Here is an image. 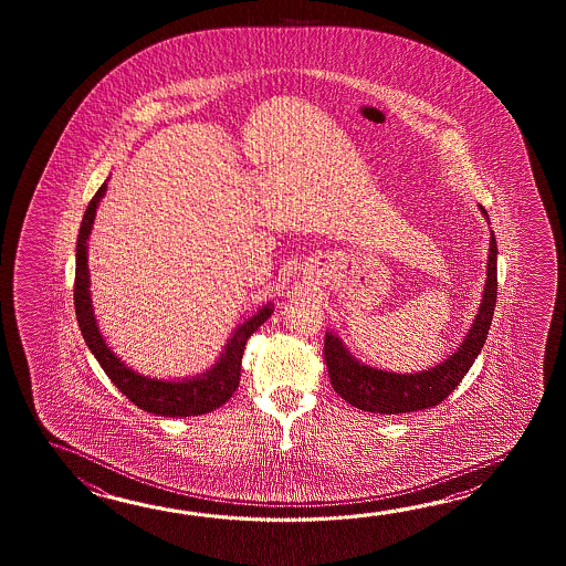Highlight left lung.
Segmentation results:
<instances>
[{"instance_id": "8db88e82", "label": "left lung", "mask_w": 566, "mask_h": 566, "mask_svg": "<svg viewBox=\"0 0 566 566\" xmlns=\"http://www.w3.org/2000/svg\"><path fill=\"white\" fill-rule=\"evenodd\" d=\"M481 214L490 222L488 212ZM490 254L485 287L480 310L459 348L446 360L421 373H388L358 360L334 332H325L324 356L332 386L352 407L376 415H400L412 410L431 409L446 400L455 386L470 373L492 325L495 295H497V244L490 230Z\"/></svg>"}]
</instances>
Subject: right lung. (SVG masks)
I'll use <instances>...</instances> for the list:
<instances>
[{"mask_svg": "<svg viewBox=\"0 0 566 566\" xmlns=\"http://www.w3.org/2000/svg\"><path fill=\"white\" fill-rule=\"evenodd\" d=\"M107 180L98 188L93 200L86 206L85 217L76 241V277H74V310L81 334L88 349L93 352L101 368L107 373L111 382L139 409L159 417H198L220 409L241 382L242 352L249 336L265 324L275 310L271 301L261 305L254 315L237 325L229 342L220 352L218 360L196 376L186 378H151L127 366L119 356L108 348L107 339L98 329L93 300H91V273H88V237L95 222L96 208L107 192Z\"/></svg>", "mask_w": 566, "mask_h": 566, "instance_id": "obj_1", "label": "right lung"}]
</instances>
